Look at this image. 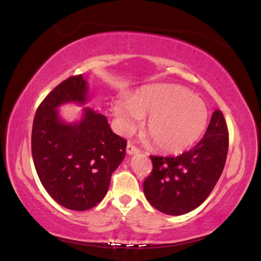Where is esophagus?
Instances as JSON below:
<instances>
[{"mask_svg": "<svg viewBox=\"0 0 261 261\" xmlns=\"http://www.w3.org/2000/svg\"><path fill=\"white\" fill-rule=\"evenodd\" d=\"M126 153L129 154V155H132V154L139 153V149L137 148L134 144L127 143V145H126Z\"/></svg>", "mask_w": 261, "mask_h": 261, "instance_id": "34e87169", "label": "esophagus"}]
</instances>
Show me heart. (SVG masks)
Here are the masks:
<instances>
[{
	"label": "heart",
	"mask_w": 261,
	"mask_h": 261,
	"mask_svg": "<svg viewBox=\"0 0 261 261\" xmlns=\"http://www.w3.org/2000/svg\"><path fill=\"white\" fill-rule=\"evenodd\" d=\"M112 110L117 127L129 134L148 115L147 130L155 146L166 153H182L196 143L208 121L201 99L178 85H153L135 93L132 99L117 98Z\"/></svg>",
	"instance_id": "obj_1"
}]
</instances>
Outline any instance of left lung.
<instances>
[{"label": "left lung", "mask_w": 261, "mask_h": 261, "mask_svg": "<svg viewBox=\"0 0 261 261\" xmlns=\"http://www.w3.org/2000/svg\"><path fill=\"white\" fill-rule=\"evenodd\" d=\"M227 123L215 110L202 139L178 156L151 155L153 169L144 180V193L154 208L182 215L197 208L214 189L226 163Z\"/></svg>", "instance_id": "8db88e82"}]
</instances>
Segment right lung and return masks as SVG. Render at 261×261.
Here are the masks:
<instances>
[{"label": "right lung", "mask_w": 261, "mask_h": 261, "mask_svg": "<svg viewBox=\"0 0 261 261\" xmlns=\"http://www.w3.org/2000/svg\"><path fill=\"white\" fill-rule=\"evenodd\" d=\"M87 92L82 74L65 79L39 106L32 127V156L40 182L53 199L73 211L90 210L103 199L126 148V140L93 109H84L73 124L61 120L57 108L85 103Z\"/></svg>", "instance_id": "1"}]
</instances>
